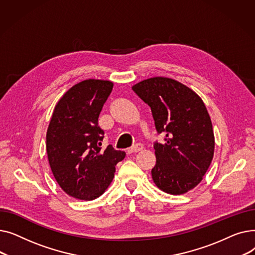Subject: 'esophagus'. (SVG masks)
<instances>
[{
  "instance_id": "esophagus-1",
  "label": "esophagus",
  "mask_w": 255,
  "mask_h": 255,
  "mask_svg": "<svg viewBox=\"0 0 255 255\" xmlns=\"http://www.w3.org/2000/svg\"><path fill=\"white\" fill-rule=\"evenodd\" d=\"M143 149V145L141 143H136L135 145L131 146V148L128 149V153L131 154V153H136V152H139Z\"/></svg>"
}]
</instances>
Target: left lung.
<instances>
[{"label":"left lung","mask_w":255,"mask_h":255,"mask_svg":"<svg viewBox=\"0 0 255 255\" xmlns=\"http://www.w3.org/2000/svg\"><path fill=\"white\" fill-rule=\"evenodd\" d=\"M132 90L151 107L157 132L165 134L163 143H154L155 185L172 195L188 192L203 180L215 149L204 101L178 80L161 76L144 79Z\"/></svg>","instance_id":"left-lung-1"}]
</instances>
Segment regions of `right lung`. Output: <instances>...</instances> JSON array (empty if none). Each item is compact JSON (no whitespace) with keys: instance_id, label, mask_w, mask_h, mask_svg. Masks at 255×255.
<instances>
[{"instance_id":"1","label":"right lung","mask_w":255,"mask_h":255,"mask_svg":"<svg viewBox=\"0 0 255 255\" xmlns=\"http://www.w3.org/2000/svg\"><path fill=\"white\" fill-rule=\"evenodd\" d=\"M110 80L86 79L67 91L53 110L46 132L48 162L61 188L72 197L93 200L107 189L116 165L126 153L109 144L98 125L103 104L112 93Z\"/></svg>"}]
</instances>
